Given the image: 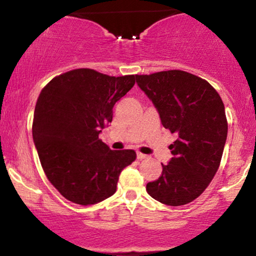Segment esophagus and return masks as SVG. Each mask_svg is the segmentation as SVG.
I'll return each instance as SVG.
<instances>
[{
    "instance_id": "34e87169",
    "label": "esophagus",
    "mask_w": 256,
    "mask_h": 256,
    "mask_svg": "<svg viewBox=\"0 0 256 256\" xmlns=\"http://www.w3.org/2000/svg\"><path fill=\"white\" fill-rule=\"evenodd\" d=\"M146 155L142 154V152H137V158L138 160H143V158H146Z\"/></svg>"
}]
</instances>
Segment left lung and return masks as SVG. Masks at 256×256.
<instances>
[{
  "label": "left lung",
  "mask_w": 256,
  "mask_h": 256,
  "mask_svg": "<svg viewBox=\"0 0 256 256\" xmlns=\"http://www.w3.org/2000/svg\"><path fill=\"white\" fill-rule=\"evenodd\" d=\"M136 82L154 104L164 128L178 136L170 146L173 158L161 164L162 173L146 184V192L167 206L189 204L219 168L228 137L224 104L207 80L185 71L136 76Z\"/></svg>",
  "instance_id": "left-lung-1"
}]
</instances>
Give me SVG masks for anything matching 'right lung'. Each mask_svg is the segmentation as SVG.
Wrapping results in <instances>:
<instances>
[{"instance_id":"add662e5","label":"right lung","mask_w":256,"mask_h":256,"mask_svg":"<svg viewBox=\"0 0 256 256\" xmlns=\"http://www.w3.org/2000/svg\"><path fill=\"white\" fill-rule=\"evenodd\" d=\"M134 79L78 68L52 78L40 91L34 142L46 178L68 201L89 206L108 198L120 172L136 160L134 150H110L98 138Z\"/></svg>"}]
</instances>
